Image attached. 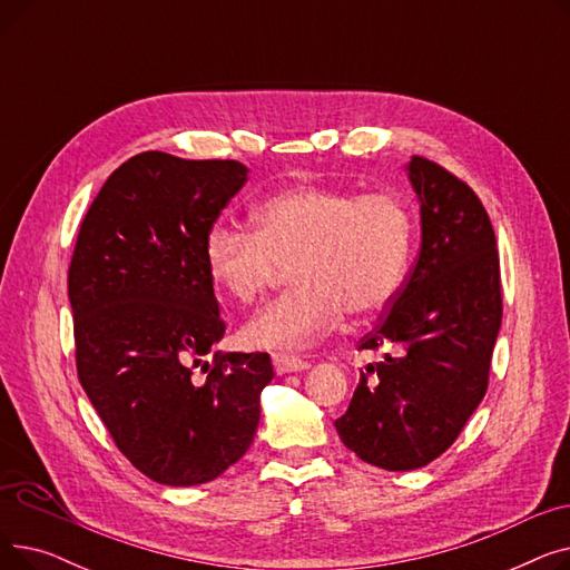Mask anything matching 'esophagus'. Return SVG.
Listing matches in <instances>:
<instances>
[{"label": "esophagus", "instance_id": "1", "mask_svg": "<svg viewBox=\"0 0 570 570\" xmlns=\"http://www.w3.org/2000/svg\"><path fill=\"white\" fill-rule=\"evenodd\" d=\"M273 365L277 374H291V372H305L309 370V363L303 361L297 355H288V353H275L273 355Z\"/></svg>", "mask_w": 570, "mask_h": 570}]
</instances>
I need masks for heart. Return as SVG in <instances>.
I'll list each match as a JSON object with an SVG mask.
<instances>
[{
  "mask_svg": "<svg viewBox=\"0 0 570 570\" xmlns=\"http://www.w3.org/2000/svg\"><path fill=\"white\" fill-rule=\"evenodd\" d=\"M245 230L209 226L203 258L213 284L249 305L288 267L286 295L254 314L239 337L254 348H303L344 312L379 314L397 295L411 254V215L393 194L297 185L261 200Z\"/></svg>",
  "mask_w": 570,
  "mask_h": 570,
  "instance_id": "b5f03b06",
  "label": "heart"
}]
</instances>
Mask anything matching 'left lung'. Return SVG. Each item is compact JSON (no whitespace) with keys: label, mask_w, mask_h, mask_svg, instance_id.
<instances>
[{"label":"left lung","mask_w":570,"mask_h":570,"mask_svg":"<svg viewBox=\"0 0 570 570\" xmlns=\"http://www.w3.org/2000/svg\"><path fill=\"white\" fill-rule=\"evenodd\" d=\"M421 203V254L361 348L383 361L361 372L335 421L348 451L411 471L453 445L488 391L501 327L497 237L469 185L425 157L406 164Z\"/></svg>","instance_id":"1"}]
</instances>
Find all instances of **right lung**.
Listing matches in <instances>:
<instances>
[{
    "mask_svg": "<svg viewBox=\"0 0 570 570\" xmlns=\"http://www.w3.org/2000/svg\"><path fill=\"white\" fill-rule=\"evenodd\" d=\"M247 173L228 159L136 155L106 179L76 239L80 385L122 455L161 485L209 483L243 458L275 376L267 353L215 351L226 325L203 243Z\"/></svg>",
    "mask_w": 570,
    "mask_h": 570,
    "instance_id": "obj_1",
    "label": "right lung"
}]
</instances>
